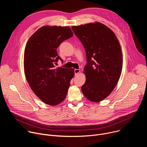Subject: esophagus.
I'll list each match as a JSON object with an SVG mask.
<instances>
[{
  "instance_id": "34e87169",
  "label": "esophagus",
  "mask_w": 147,
  "mask_h": 147,
  "mask_svg": "<svg viewBox=\"0 0 147 147\" xmlns=\"http://www.w3.org/2000/svg\"><path fill=\"white\" fill-rule=\"evenodd\" d=\"M80 70L79 69H75V70H74L75 75H76H76H77V74L80 73Z\"/></svg>"
}]
</instances>
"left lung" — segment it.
Masks as SVG:
<instances>
[{"label":"left lung","mask_w":147,"mask_h":147,"mask_svg":"<svg viewBox=\"0 0 147 147\" xmlns=\"http://www.w3.org/2000/svg\"><path fill=\"white\" fill-rule=\"evenodd\" d=\"M86 52L87 65L84 68L86 82L81 91L90 101L99 102L108 97L120 78L123 57L115 34L99 22L72 26Z\"/></svg>","instance_id":"1"}]
</instances>
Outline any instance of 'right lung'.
<instances>
[{"label":"right lung","instance_id":"1","mask_svg":"<svg viewBox=\"0 0 147 147\" xmlns=\"http://www.w3.org/2000/svg\"><path fill=\"white\" fill-rule=\"evenodd\" d=\"M68 26H45L29 38L24 55L26 80L34 93L45 103L55 106L63 101L74 76V69L55 68L59 59L56 49L73 36Z\"/></svg>","mask_w":147,"mask_h":147}]
</instances>
